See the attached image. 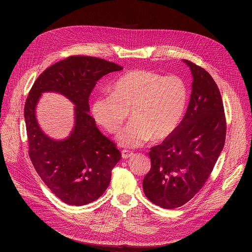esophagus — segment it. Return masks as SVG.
<instances>
[{
	"mask_svg": "<svg viewBox=\"0 0 252 252\" xmlns=\"http://www.w3.org/2000/svg\"><path fill=\"white\" fill-rule=\"evenodd\" d=\"M132 156H133V153H132V152H129V151H126V150H124V151L122 152V157H123V158H125V159L129 158H131Z\"/></svg>",
	"mask_w": 252,
	"mask_h": 252,
	"instance_id": "34e87169",
	"label": "esophagus"
}]
</instances>
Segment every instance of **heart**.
Segmentation results:
<instances>
[{
	"instance_id": "b5f03b06",
	"label": "heart",
	"mask_w": 252,
	"mask_h": 252,
	"mask_svg": "<svg viewBox=\"0 0 252 252\" xmlns=\"http://www.w3.org/2000/svg\"><path fill=\"white\" fill-rule=\"evenodd\" d=\"M187 98V86L181 78L136 69L114 84L112 94L94 98L92 113L97 124L115 133L130 112L131 122L119 132L117 139L123 147L138 148L152 138L164 140L175 131Z\"/></svg>"
}]
</instances>
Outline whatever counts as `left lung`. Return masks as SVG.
<instances>
[{"mask_svg":"<svg viewBox=\"0 0 252 252\" xmlns=\"http://www.w3.org/2000/svg\"><path fill=\"white\" fill-rule=\"evenodd\" d=\"M193 77L188 111L175 131L149 153L152 167L142 188L167 209L189 201L204 186L225 142L226 121L220 92L207 71L184 60Z\"/></svg>","mask_w":252,"mask_h":252,"instance_id":"left-lung-1","label":"left lung"}]
</instances>
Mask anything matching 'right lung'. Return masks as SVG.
I'll list each match as a JSON object with an SVG mask.
<instances>
[{"label":"right lung","instance_id":"right-lung-1","mask_svg":"<svg viewBox=\"0 0 252 252\" xmlns=\"http://www.w3.org/2000/svg\"><path fill=\"white\" fill-rule=\"evenodd\" d=\"M121 69L123 66L99 58L70 56L45 69L26 99L30 158L46 186L66 204L81 206L97 199L122 158L116 143L99 131L89 114V97L96 82ZM45 91L60 92L76 104L74 129L63 141L47 137L35 119V105Z\"/></svg>","mask_w":252,"mask_h":252}]
</instances>
